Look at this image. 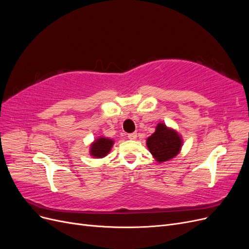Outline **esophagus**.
Listing matches in <instances>:
<instances>
[{
	"label": "esophagus",
	"instance_id": "1",
	"mask_svg": "<svg viewBox=\"0 0 249 249\" xmlns=\"http://www.w3.org/2000/svg\"><path fill=\"white\" fill-rule=\"evenodd\" d=\"M127 137H129V139H131V140H136V138H137V133H131V134H129L127 135Z\"/></svg>",
	"mask_w": 249,
	"mask_h": 249
}]
</instances>
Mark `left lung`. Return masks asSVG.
Here are the masks:
<instances>
[{"label":"left lung","instance_id":"obj_1","mask_svg":"<svg viewBox=\"0 0 249 249\" xmlns=\"http://www.w3.org/2000/svg\"><path fill=\"white\" fill-rule=\"evenodd\" d=\"M146 145L154 159L158 163H163L179 154L183 146V138L178 131L160 123L157 124L155 133L146 139Z\"/></svg>","mask_w":249,"mask_h":249}]
</instances>
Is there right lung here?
I'll return each mask as SVG.
<instances>
[{
	"label": "right lung",
	"instance_id": "obj_1",
	"mask_svg": "<svg viewBox=\"0 0 249 249\" xmlns=\"http://www.w3.org/2000/svg\"><path fill=\"white\" fill-rule=\"evenodd\" d=\"M114 144V140L107 137H99L96 138L89 148V155L95 158V159H102L106 157L110 152L111 148Z\"/></svg>",
	"mask_w": 249,
	"mask_h": 249
}]
</instances>
